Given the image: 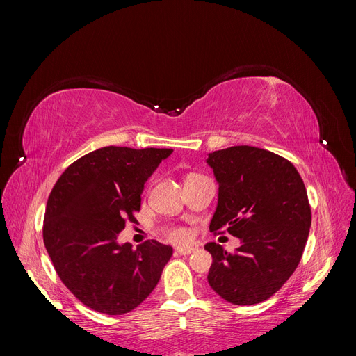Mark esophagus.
<instances>
[{"label": "esophagus", "instance_id": "1", "mask_svg": "<svg viewBox=\"0 0 356 356\" xmlns=\"http://www.w3.org/2000/svg\"><path fill=\"white\" fill-rule=\"evenodd\" d=\"M193 251H195V248H177L175 254H178V255H190Z\"/></svg>", "mask_w": 356, "mask_h": 356}]
</instances>
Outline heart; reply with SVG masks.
Returning <instances> with one entry per match:
<instances>
[{
	"instance_id": "b5f03b06",
	"label": "heart",
	"mask_w": 356,
	"mask_h": 356,
	"mask_svg": "<svg viewBox=\"0 0 356 356\" xmlns=\"http://www.w3.org/2000/svg\"><path fill=\"white\" fill-rule=\"evenodd\" d=\"M166 236L168 239H170L172 242L177 243H186L190 241V233L188 230L182 229V227H172L166 230Z\"/></svg>"
}]
</instances>
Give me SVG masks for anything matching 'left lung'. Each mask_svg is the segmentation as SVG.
<instances>
[{
	"label": "left lung",
	"mask_w": 356,
	"mask_h": 356,
	"mask_svg": "<svg viewBox=\"0 0 356 356\" xmlns=\"http://www.w3.org/2000/svg\"><path fill=\"white\" fill-rule=\"evenodd\" d=\"M207 161L220 186L209 230L242 242L234 252L215 242L204 246L212 255L208 282L229 303H261L303 255L312 222L305 182L289 160L257 147L218 149Z\"/></svg>",
	"instance_id": "obj_1"
}]
</instances>
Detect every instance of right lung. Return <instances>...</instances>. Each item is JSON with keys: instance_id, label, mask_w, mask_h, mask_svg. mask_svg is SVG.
Listing matches in <instances>:
<instances>
[{"instance_id": "obj_1", "label": "right lung", "mask_w": 356, "mask_h": 356, "mask_svg": "<svg viewBox=\"0 0 356 356\" xmlns=\"http://www.w3.org/2000/svg\"><path fill=\"white\" fill-rule=\"evenodd\" d=\"M170 148L104 147L71 163L53 187L42 241L53 267L84 306L123 315L152 294L172 246L145 241L117 243L126 221H136L141 193Z\"/></svg>"}]
</instances>
